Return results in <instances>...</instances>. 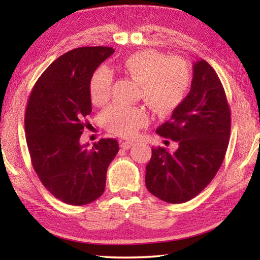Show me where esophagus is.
Listing matches in <instances>:
<instances>
[{"label":"esophagus","mask_w":260,"mask_h":260,"mask_svg":"<svg viewBox=\"0 0 260 260\" xmlns=\"http://www.w3.org/2000/svg\"><path fill=\"white\" fill-rule=\"evenodd\" d=\"M134 146V143L132 142V141H121L120 142V147L122 149H125V150H128L132 147Z\"/></svg>","instance_id":"1"}]
</instances>
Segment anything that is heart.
<instances>
[{"label":"heart","instance_id":"b5f03b06","mask_svg":"<svg viewBox=\"0 0 260 260\" xmlns=\"http://www.w3.org/2000/svg\"><path fill=\"white\" fill-rule=\"evenodd\" d=\"M117 70L138 82L144 102L159 114L172 112L181 104L191 83V70L179 57H166L153 50L132 54L117 65ZM112 78L105 69H100L90 80V98L102 105L111 95ZM103 124L112 133L131 138L149 121L143 108L116 103L103 113Z\"/></svg>","mask_w":260,"mask_h":260}]
</instances>
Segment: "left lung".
<instances>
[{
    "instance_id": "left-lung-1",
    "label": "left lung",
    "mask_w": 260,
    "mask_h": 260,
    "mask_svg": "<svg viewBox=\"0 0 260 260\" xmlns=\"http://www.w3.org/2000/svg\"><path fill=\"white\" fill-rule=\"evenodd\" d=\"M178 143L171 152L152 148L146 186L153 196L178 204L190 201L221 166L231 135V110L221 81L204 59L193 61L190 90L172 117L156 129Z\"/></svg>"
}]
</instances>
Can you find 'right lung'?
<instances>
[{
  "mask_svg": "<svg viewBox=\"0 0 260 260\" xmlns=\"http://www.w3.org/2000/svg\"><path fill=\"white\" fill-rule=\"evenodd\" d=\"M109 47L77 48L58 57L33 87L25 112V134L39 179L56 199L70 205L91 203L102 195L117 140L80 144L91 112L90 80L111 56Z\"/></svg>",
  "mask_w": 260,
  "mask_h": 260,
  "instance_id": "1",
  "label": "right lung"
}]
</instances>
